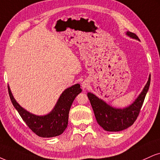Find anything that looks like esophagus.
Returning <instances> with one entry per match:
<instances>
[{
    "mask_svg": "<svg viewBox=\"0 0 160 160\" xmlns=\"http://www.w3.org/2000/svg\"><path fill=\"white\" fill-rule=\"evenodd\" d=\"M89 85H90L89 82H88L87 80L84 81V82L82 83V86L83 88H88V87H89Z\"/></svg>",
    "mask_w": 160,
    "mask_h": 160,
    "instance_id": "1",
    "label": "esophagus"
}]
</instances>
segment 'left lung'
Here are the masks:
<instances>
[{"label": "left lung", "mask_w": 160, "mask_h": 160, "mask_svg": "<svg viewBox=\"0 0 160 160\" xmlns=\"http://www.w3.org/2000/svg\"><path fill=\"white\" fill-rule=\"evenodd\" d=\"M126 34L132 38L139 40L135 33L128 31ZM150 83L151 76H149L147 84L137 99L131 105L123 109L113 108L94 94L88 92V97L98 125L105 131L112 132L123 131L133 125L140 112L145 96L149 89Z\"/></svg>", "instance_id": "1"}]
</instances>
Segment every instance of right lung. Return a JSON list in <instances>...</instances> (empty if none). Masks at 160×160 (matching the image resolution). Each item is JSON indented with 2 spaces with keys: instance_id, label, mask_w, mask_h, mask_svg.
<instances>
[{
  "instance_id": "obj_1",
  "label": "right lung",
  "mask_w": 160,
  "mask_h": 160,
  "mask_svg": "<svg viewBox=\"0 0 160 160\" xmlns=\"http://www.w3.org/2000/svg\"><path fill=\"white\" fill-rule=\"evenodd\" d=\"M9 97L15 109L27 126L38 137H54L61 135L68 127L69 112L75 98L82 92L80 84L70 87L62 92L50 113L44 116H36L27 111L14 98L8 86Z\"/></svg>"
}]
</instances>
